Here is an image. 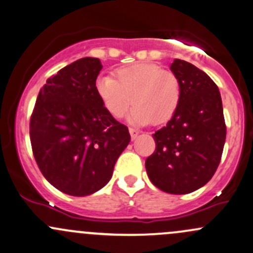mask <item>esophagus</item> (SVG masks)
Here are the masks:
<instances>
[{
	"instance_id": "1",
	"label": "esophagus",
	"mask_w": 253,
	"mask_h": 253,
	"mask_svg": "<svg viewBox=\"0 0 253 253\" xmlns=\"http://www.w3.org/2000/svg\"><path fill=\"white\" fill-rule=\"evenodd\" d=\"M129 134H131L132 139H135L138 137V134H139V131H137L134 128H129Z\"/></svg>"
}]
</instances>
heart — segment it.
Returning a JSON list of instances; mask_svg holds the SVG:
<instances>
[{
  "label": "heart",
  "instance_id": "heart-1",
  "mask_svg": "<svg viewBox=\"0 0 253 253\" xmlns=\"http://www.w3.org/2000/svg\"><path fill=\"white\" fill-rule=\"evenodd\" d=\"M95 89L105 110L113 118L126 114L132 103L128 120L135 125H147L153 120L161 125L172 119L182 97L180 81L175 74L154 63H138L115 71V79L102 76Z\"/></svg>",
  "mask_w": 253,
  "mask_h": 253
}]
</instances>
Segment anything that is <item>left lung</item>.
<instances>
[{"label":"left lung","mask_w":253,"mask_h":253,"mask_svg":"<svg viewBox=\"0 0 253 253\" xmlns=\"http://www.w3.org/2000/svg\"><path fill=\"white\" fill-rule=\"evenodd\" d=\"M182 87L177 111L153 134L156 149L145 160L149 179L169 194H188L204 187L216 172L225 143L219 89L212 79L185 60L169 66Z\"/></svg>","instance_id":"obj_1"}]
</instances>
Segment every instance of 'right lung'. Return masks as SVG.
<instances>
[{
  "label": "right lung",
  "instance_id": "right-lung-1",
  "mask_svg": "<svg viewBox=\"0 0 253 253\" xmlns=\"http://www.w3.org/2000/svg\"><path fill=\"white\" fill-rule=\"evenodd\" d=\"M98 58L60 69L40 89L30 120V140L42 174L58 190L87 196L102 189L131 135L100 102Z\"/></svg>",
  "mask_w": 253,
  "mask_h": 253
}]
</instances>
